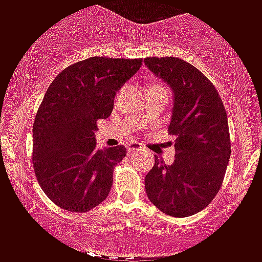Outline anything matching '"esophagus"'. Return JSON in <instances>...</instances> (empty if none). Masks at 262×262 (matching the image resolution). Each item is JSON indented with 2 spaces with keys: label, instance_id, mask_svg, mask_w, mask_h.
I'll return each instance as SVG.
<instances>
[{
  "label": "esophagus",
  "instance_id": "34e87169",
  "mask_svg": "<svg viewBox=\"0 0 262 262\" xmlns=\"http://www.w3.org/2000/svg\"><path fill=\"white\" fill-rule=\"evenodd\" d=\"M126 150H128V154H132V152H137V151H139V150H142V146L139 145V143H129L128 145V148H126Z\"/></svg>",
  "mask_w": 262,
  "mask_h": 262
}]
</instances>
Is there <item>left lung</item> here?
I'll return each instance as SVG.
<instances>
[{
	"label": "left lung",
	"instance_id": "1",
	"mask_svg": "<svg viewBox=\"0 0 262 262\" xmlns=\"http://www.w3.org/2000/svg\"><path fill=\"white\" fill-rule=\"evenodd\" d=\"M148 70L173 93L169 134L176 137L173 164L155 156L145 177L150 202L163 213L189 217L213 200L231 154L224 103L198 68L180 58H145Z\"/></svg>",
	"mask_w": 262,
	"mask_h": 262
}]
</instances>
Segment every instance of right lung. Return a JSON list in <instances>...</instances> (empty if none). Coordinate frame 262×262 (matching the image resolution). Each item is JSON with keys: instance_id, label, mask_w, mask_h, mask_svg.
I'll return each mask as SVG.
<instances>
[{"instance_id": "add662e5", "label": "right lung", "mask_w": 262, "mask_h": 262, "mask_svg": "<svg viewBox=\"0 0 262 262\" xmlns=\"http://www.w3.org/2000/svg\"><path fill=\"white\" fill-rule=\"evenodd\" d=\"M141 66L142 59L88 58L63 70L46 90L33 124V168L60 208L86 212L108 196L126 148H97L95 123L111 115L116 92Z\"/></svg>"}]
</instances>
